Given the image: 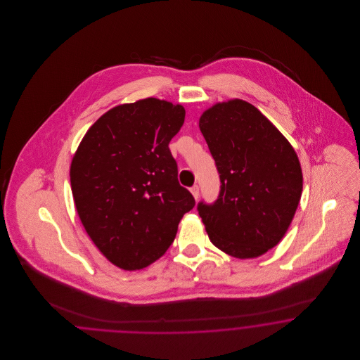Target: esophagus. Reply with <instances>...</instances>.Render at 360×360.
Instances as JSON below:
<instances>
[{"instance_id": "esophagus-1", "label": "esophagus", "mask_w": 360, "mask_h": 360, "mask_svg": "<svg viewBox=\"0 0 360 360\" xmlns=\"http://www.w3.org/2000/svg\"><path fill=\"white\" fill-rule=\"evenodd\" d=\"M190 191H191L193 197H194L195 200H198V197H200V188H198V185H194L193 188H190Z\"/></svg>"}]
</instances>
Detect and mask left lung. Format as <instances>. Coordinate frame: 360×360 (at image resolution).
Segmentation results:
<instances>
[{
    "label": "left lung",
    "instance_id": "8db88e82",
    "mask_svg": "<svg viewBox=\"0 0 360 360\" xmlns=\"http://www.w3.org/2000/svg\"><path fill=\"white\" fill-rule=\"evenodd\" d=\"M200 129L221 184L214 202L197 205L209 239L232 257H260L283 238L300 204L298 156L254 105L241 100L207 109Z\"/></svg>",
    "mask_w": 360,
    "mask_h": 360
}]
</instances>
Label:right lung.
I'll return each instance as SVG.
<instances>
[{"instance_id":"add662e5","label":"right lung","mask_w":360,"mask_h":360,"mask_svg":"<svg viewBox=\"0 0 360 360\" xmlns=\"http://www.w3.org/2000/svg\"><path fill=\"white\" fill-rule=\"evenodd\" d=\"M185 109L156 98L106 112L82 139L70 182L87 235L113 264L140 270L162 257L195 201L178 182L169 143Z\"/></svg>"}]
</instances>
